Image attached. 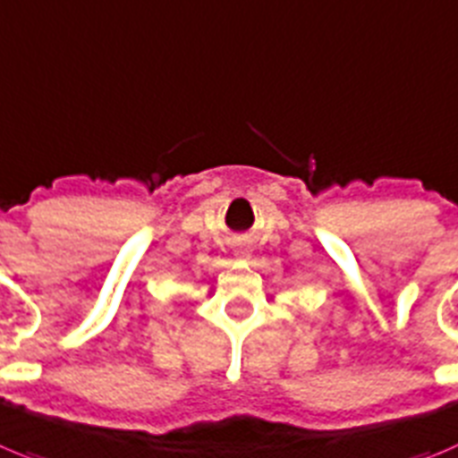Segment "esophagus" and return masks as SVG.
<instances>
[{"mask_svg": "<svg viewBox=\"0 0 458 458\" xmlns=\"http://www.w3.org/2000/svg\"><path fill=\"white\" fill-rule=\"evenodd\" d=\"M234 255H237V258H242V259H244V258H249V253H246V250H242V249H237V250H234Z\"/></svg>", "mask_w": 458, "mask_h": 458, "instance_id": "1", "label": "esophagus"}]
</instances>
